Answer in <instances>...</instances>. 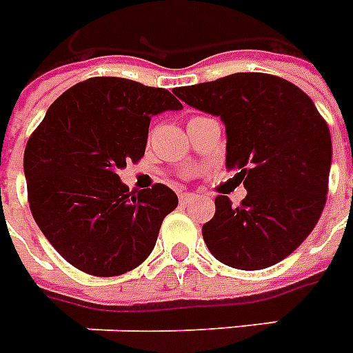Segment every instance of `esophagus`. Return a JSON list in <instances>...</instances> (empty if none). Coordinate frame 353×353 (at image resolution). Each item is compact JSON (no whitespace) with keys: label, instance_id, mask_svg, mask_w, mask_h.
Returning a JSON list of instances; mask_svg holds the SVG:
<instances>
[{"label":"esophagus","instance_id":"1","mask_svg":"<svg viewBox=\"0 0 353 353\" xmlns=\"http://www.w3.org/2000/svg\"><path fill=\"white\" fill-rule=\"evenodd\" d=\"M196 198V194H190V192H179V202L189 203Z\"/></svg>","mask_w":353,"mask_h":353}]
</instances>
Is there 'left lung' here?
I'll return each instance as SVG.
<instances>
[{
	"mask_svg": "<svg viewBox=\"0 0 353 353\" xmlns=\"http://www.w3.org/2000/svg\"><path fill=\"white\" fill-rule=\"evenodd\" d=\"M196 110L226 127V166L239 168L241 205L224 194L203 224L219 262L245 271L275 265L301 245L322 215L331 168L330 127L314 103L284 78L237 72L177 88Z\"/></svg>",
	"mask_w": 353,
	"mask_h": 353,
	"instance_id": "obj_1",
	"label": "left lung"
}]
</instances>
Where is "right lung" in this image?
Returning <instances> with one entry per match:
<instances>
[{
	"mask_svg": "<svg viewBox=\"0 0 353 353\" xmlns=\"http://www.w3.org/2000/svg\"><path fill=\"white\" fill-rule=\"evenodd\" d=\"M183 104L168 90L97 77L57 97L23 153L31 213L69 263L95 276L134 270L155 247L176 192H130L117 172L145 151L151 117Z\"/></svg>",
	"mask_w": 353,
	"mask_h": 353,
	"instance_id": "1",
	"label": "right lung"
}]
</instances>
